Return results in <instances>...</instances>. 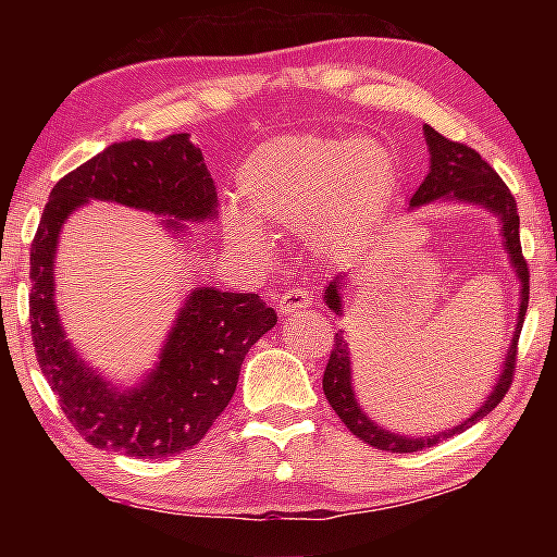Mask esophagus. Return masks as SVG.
Segmentation results:
<instances>
[{
	"label": "esophagus",
	"instance_id": "esophagus-1",
	"mask_svg": "<svg viewBox=\"0 0 557 557\" xmlns=\"http://www.w3.org/2000/svg\"><path fill=\"white\" fill-rule=\"evenodd\" d=\"M309 305H312V295L305 287H292V289H285L280 295V301H277V312L282 317H289L292 312H299V309H307Z\"/></svg>",
	"mask_w": 557,
	"mask_h": 557
}]
</instances>
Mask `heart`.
<instances>
[{"mask_svg":"<svg viewBox=\"0 0 557 557\" xmlns=\"http://www.w3.org/2000/svg\"><path fill=\"white\" fill-rule=\"evenodd\" d=\"M398 162L388 147L326 135H285L252 149L238 172L248 213L231 209L225 233L245 256H270L260 223L301 231L314 223L317 238L346 248L388 209L398 191Z\"/></svg>","mask_w":557,"mask_h":557,"instance_id":"1","label":"heart"}]
</instances>
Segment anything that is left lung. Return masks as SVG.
<instances>
[{"instance_id":"obj_1","label":"left lung","mask_w":557,"mask_h":557,"mask_svg":"<svg viewBox=\"0 0 557 557\" xmlns=\"http://www.w3.org/2000/svg\"><path fill=\"white\" fill-rule=\"evenodd\" d=\"M422 129H425V139L430 147V172L425 176V182L420 184L418 191L412 194L408 211L420 209V206H425L430 201L447 199V201L484 206V209L496 213L498 221H502L504 248L508 250V258H511L518 282H521V307H518L516 332L511 338V346H508L506 351L502 375H498L494 391L488 393V398L484 400L482 408L461 422V425L430 437L395 435V432L375 425L356 400L354 383H351V358H348L346 338L344 334L334 336V351L329 356L324 383H322L329 405H332L334 412L338 414V420H342L358 440L369 442V445L375 449L400 451V455L403 451H420L425 447L437 445L442 437L459 435V432H465L467 428L474 425V422L486 418V414L504 400V395L513 383L518 336H521V326L528 309V295H531V292H528V277L531 275H528V262L521 252V235H518V209H516V199L511 196V191H508V186L502 182V176L488 166V162H484L476 149H471L461 143H451V139L440 135V132L432 129L430 125H425ZM342 285H344L342 277H336L332 285L324 289L326 305L329 309H334L336 314H342Z\"/></svg>"}]
</instances>
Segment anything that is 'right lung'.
I'll return each mask as SVG.
<instances>
[{"instance_id":"1","label":"right lung","mask_w":557,"mask_h":557,"mask_svg":"<svg viewBox=\"0 0 557 557\" xmlns=\"http://www.w3.org/2000/svg\"><path fill=\"white\" fill-rule=\"evenodd\" d=\"M169 215L164 228L215 215L219 196L188 135L115 143L51 188L32 243L29 322L36 358L71 425L98 449L137 459L199 445L231 403L245 354L277 324L258 295L196 287L166 336L159 363L137 388L120 391L75 354L53 301V258L69 215L88 201Z\"/></svg>"}]
</instances>
